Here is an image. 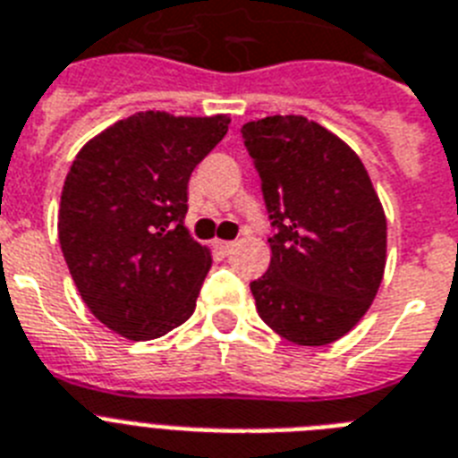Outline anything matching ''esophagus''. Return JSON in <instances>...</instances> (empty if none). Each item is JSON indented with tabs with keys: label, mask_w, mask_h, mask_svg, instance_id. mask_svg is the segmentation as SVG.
Listing matches in <instances>:
<instances>
[{
	"label": "esophagus",
	"mask_w": 458,
	"mask_h": 458,
	"mask_svg": "<svg viewBox=\"0 0 458 458\" xmlns=\"http://www.w3.org/2000/svg\"><path fill=\"white\" fill-rule=\"evenodd\" d=\"M214 247L218 249L221 253H230L233 251V247H235V242H228V240H216L214 242Z\"/></svg>",
	"instance_id": "1"
}]
</instances>
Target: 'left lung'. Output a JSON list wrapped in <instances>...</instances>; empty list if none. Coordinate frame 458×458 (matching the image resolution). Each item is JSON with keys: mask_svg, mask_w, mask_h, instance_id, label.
<instances>
[{"mask_svg": "<svg viewBox=\"0 0 458 458\" xmlns=\"http://www.w3.org/2000/svg\"><path fill=\"white\" fill-rule=\"evenodd\" d=\"M275 235L251 282L260 318L302 347L347 335L370 310L386 265V216L360 157L305 116L242 128Z\"/></svg>", "mask_w": 458, "mask_h": 458, "instance_id": "left-lung-1", "label": "left lung"}]
</instances>
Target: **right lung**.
Wrapping results in <instances>:
<instances>
[{"label": "right lung", "mask_w": 458, "mask_h": 458, "mask_svg": "<svg viewBox=\"0 0 458 458\" xmlns=\"http://www.w3.org/2000/svg\"><path fill=\"white\" fill-rule=\"evenodd\" d=\"M230 118L140 111L79 151L64 179L57 235L95 317L128 340H153L195 310L209 249L183 225L188 179Z\"/></svg>", "instance_id": "add662e5"}]
</instances>
